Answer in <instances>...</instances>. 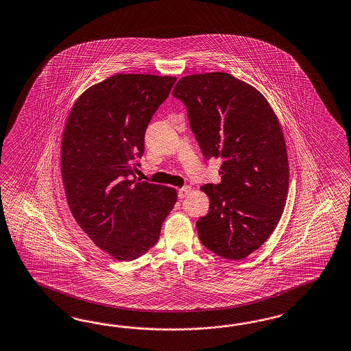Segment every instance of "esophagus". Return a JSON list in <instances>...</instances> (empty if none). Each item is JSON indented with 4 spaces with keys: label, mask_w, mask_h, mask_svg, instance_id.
<instances>
[{
    "label": "esophagus",
    "mask_w": 351,
    "mask_h": 351,
    "mask_svg": "<svg viewBox=\"0 0 351 351\" xmlns=\"http://www.w3.org/2000/svg\"><path fill=\"white\" fill-rule=\"evenodd\" d=\"M189 191H191V187L189 186H186V187H182V189L178 191V197L184 198L189 193Z\"/></svg>",
    "instance_id": "34e87169"
}]
</instances>
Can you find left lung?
Here are the masks:
<instances>
[{"label": "left lung", "instance_id": "left-lung-1", "mask_svg": "<svg viewBox=\"0 0 351 351\" xmlns=\"http://www.w3.org/2000/svg\"><path fill=\"white\" fill-rule=\"evenodd\" d=\"M171 94L187 107L204 156L223 160L220 183L201 187L210 208L196 223L198 238L223 258H245L269 239L287 202L279 119L260 91L226 72L184 76Z\"/></svg>", "mask_w": 351, "mask_h": 351}]
</instances>
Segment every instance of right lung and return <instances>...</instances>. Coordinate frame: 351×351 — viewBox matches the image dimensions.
<instances>
[{
	"label": "right lung",
	"instance_id": "obj_1",
	"mask_svg": "<svg viewBox=\"0 0 351 351\" xmlns=\"http://www.w3.org/2000/svg\"><path fill=\"white\" fill-rule=\"evenodd\" d=\"M176 80L113 75L81 94L63 128L61 174L70 211L95 245L117 261L136 260L154 247L177 202L176 189L134 174L147 125Z\"/></svg>",
	"mask_w": 351,
	"mask_h": 351
}]
</instances>
